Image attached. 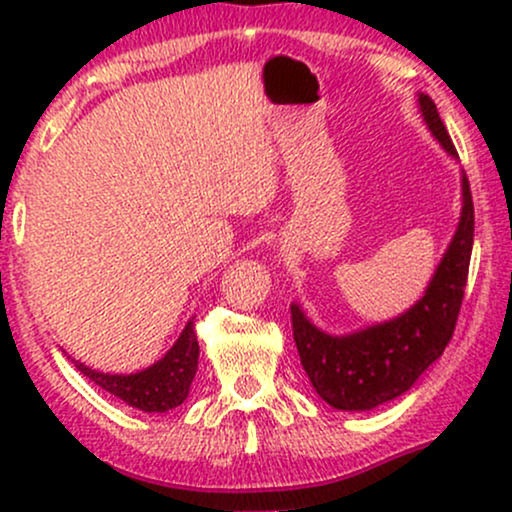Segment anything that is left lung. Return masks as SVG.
I'll use <instances>...</instances> for the list:
<instances>
[{
    "label": "left lung",
    "instance_id": "8db88e82",
    "mask_svg": "<svg viewBox=\"0 0 512 512\" xmlns=\"http://www.w3.org/2000/svg\"><path fill=\"white\" fill-rule=\"evenodd\" d=\"M419 108L440 146L457 156L436 103L419 93ZM472 243L474 202L467 175H462L457 231L426 293L407 313L361 332L332 337L317 330L298 305H291L293 342L317 395L342 411H368L404 395L452 339L467 286Z\"/></svg>",
    "mask_w": 512,
    "mask_h": 512
}]
</instances>
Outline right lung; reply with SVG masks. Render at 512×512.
Wrapping results in <instances>:
<instances>
[{"label": "right lung", "instance_id": "1", "mask_svg": "<svg viewBox=\"0 0 512 512\" xmlns=\"http://www.w3.org/2000/svg\"><path fill=\"white\" fill-rule=\"evenodd\" d=\"M199 344L195 334V322H187L178 342L168 351L161 361L146 370L132 375H110L91 370L84 363L76 361V368L86 375L91 383L103 387L105 392L115 395L129 407L149 414H163V411L180 407L190 395V385L197 373Z\"/></svg>", "mask_w": 512, "mask_h": 512}]
</instances>
